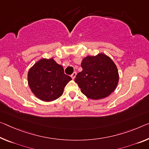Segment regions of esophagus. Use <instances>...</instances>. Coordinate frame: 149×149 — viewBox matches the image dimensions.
<instances>
[{
  "label": "esophagus",
  "instance_id": "obj_1",
  "mask_svg": "<svg viewBox=\"0 0 149 149\" xmlns=\"http://www.w3.org/2000/svg\"><path fill=\"white\" fill-rule=\"evenodd\" d=\"M76 72H74L73 73V74L71 75V77H72V78L73 79H75V76H76Z\"/></svg>",
  "mask_w": 149,
  "mask_h": 149
}]
</instances>
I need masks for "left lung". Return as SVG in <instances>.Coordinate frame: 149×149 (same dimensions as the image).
Segmentation results:
<instances>
[{
    "instance_id": "obj_1",
    "label": "left lung",
    "mask_w": 149,
    "mask_h": 149,
    "mask_svg": "<svg viewBox=\"0 0 149 149\" xmlns=\"http://www.w3.org/2000/svg\"><path fill=\"white\" fill-rule=\"evenodd\" d=\"M81 72L75 78L81 91L91 100H100L110 95L119 82L116 65L109 56L99 54L82 60Z\"/></svg>"
}]
</instances>
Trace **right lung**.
Listing matches in <instances>:
<instances>
[{"mask_svg":"<svg viewBox=\"0 0 149 149\" xmlns=\"http://www.w3.org/2000/svg\"><path fill=\"white\" fill-rule=\"evenodd\" d=\"M71 77L65 75L62 65L53 58H42L28 71V83L34 95L44 101L57 100Z\"/></svg>","mask_w":149,"mask_h":149,"instance_id":"1","label":"right lung"}]
</instances>
